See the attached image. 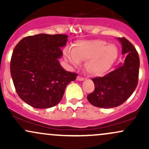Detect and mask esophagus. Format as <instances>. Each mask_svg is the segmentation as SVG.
I'll list each match as a JSON object with an SVG mask.
<instances>
[{
	"mask_svg": "<svg viewBox=\"0 0 149 149\" xmlns=\"http://www.w3.org/2000/svg\"><path fill=\"white\" fill-rule=\"evenodd\" d=\"M85 79V78H83V77H81V76H77V80H79V81H82V80H84Z\"/></svg>",
	"mask_w": 149,
	"mask_h": 149,
	"instance_id": "1",
	"label": "esophagus"
}]
</instances>
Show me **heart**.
Masks as SVG:
<instances>
[{"instance_id": "b5f03b06", "label": "heart", "mask_w": 149, "mask_h": 149, "mask_svg": "<svg viewBox=\"0 0 149 149\" xmlns=\"http://www.w3.org/2000/svg\"><path fill=\"white\" fill-rule=\"evenodd\" d=\"M65 57L73 66L85 61V69L91 76H102L109 71L118 55L117 46L100 39L76 42L72 50L66 49Z\"/></svg>"}]
</instances>
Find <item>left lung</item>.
Here are the masks:
<instances>
[{
    "label": "left lung",
    "mask_w": 149,
    "mask_h": 149,
    "mask_svg": "<svg viewBox=\"0 0 149 149\" xmlns=\"http://www.w3.org/2000/svg\"><path fill=\"white\" fill-rule=\"evenodd\" d=\"M124 63L103 77L92 78L95 90L88 95V102L100 108H113L123 104L136 89L139 80V57L134 45L125 38H118Z\"/></svg>",
    "instance_id": "obj_1"
}]
</instances>
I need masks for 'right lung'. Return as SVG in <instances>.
Returning <instances> with one entry per match:
<instances>
[{"mask_svg": "<svg viewBox=\"0 0 149 149\" xmlns=\"http://www.w3.org/2000/svg\"><path fill=\"white\" fill-rule=\"evenodd\" d=\"M68 36L40 33L24 38L15 46L10 73L15 90L24 102L37 109L54 107L78 74L66 71L58 59Z\"/></svg>", "mask_w": 149, "mask_h": 149, "instance_id": "add662e5", "label": "right lung"}]
</instances>
